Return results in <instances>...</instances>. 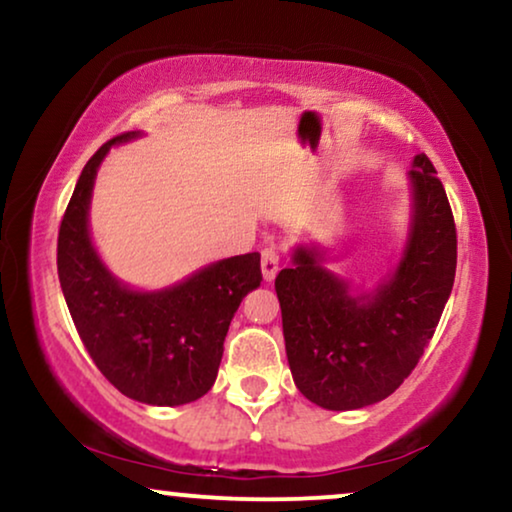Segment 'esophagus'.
I'll list each match as a JSON object with an SVG mask.
<instances>
[{
  "label": "esophagus",
  "instance_id": "obj_1",
  "mask_svg": "<svg viewBox=\"0 0 512 512\" xmlns=\"http://www.w3.org/2000/svg\"><path fill=\"white\" fill-rule=\"evenodd\" d=\"M278 262H281V257H278V250L274 245H269V248L262 250V276L264 281H274V276L278 274Z\"/></svg>",
  "mask_w": 512,
  "mask_h": 512
}]
</instances>
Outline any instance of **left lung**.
Returning a JSON list of instances; mask_svg holds the SVG:
<instances>
[{
	"mask_svg": "<svg viewBox=\"0 0 512 512\" xmlns=\"http://www.w3.org/2000/svg\"><path fill=\"white\" fill-rule=\"evenodd\" d=\"M409 179V243L375 293L349 295L316 248H297L293 267L276 276L290 373L323 409H364L390 397L423 357L454 288V212L428 155L413 158Z\"/></svg>",
	"mask_w": 512,
	"mask_h": 512,
	"instance_id": "obj_1",
	"label": "left lung"
}]
</instances>
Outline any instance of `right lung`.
Segmentation results:
<instances>
[{
    "mask_svg": "<svg viewBox=\"0 0 512 512\" xmlns=\"http://www.w3.org/2000/svg\"><path fill=\"white\" fill-rule=\"evenodd\" d=\"M137 137L118 134L84 165L58 229V281L82 345L108 383L144 404L179 406L215 385L229 323L262 281L260 252L210 264L158 293H137L111 276L89 238V198L108 148Z\"/></svg>",
    "mask_w": 512,
    "mask_h": 512,
    "instance_id": "1",
    "label": "right lung"
}]
</instances>
